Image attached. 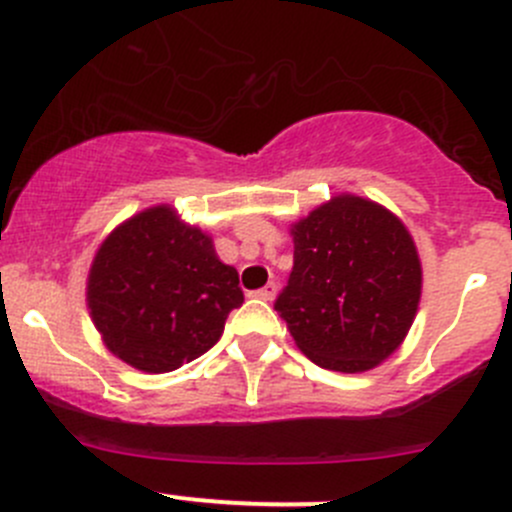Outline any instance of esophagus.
Instances as JSON below:
<instances>
[{"mask_svg":"<svg viewBox=\"0 0 512 512\" xmlns=\"http://www.w3.org/2000/svg\"><path fill=\"white\" fill-rule=\"evenodd\" d=\"M255 294H257V297H260V299H267V302H272V299L277 297V285H275V282H270V285H265L262 289H257Z\"/></svg>","mask_w":512,"mask_h":512,"instance_id":"1","label":"esophagus"}]
</instances>
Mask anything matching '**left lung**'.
I'll return each instance as SVG.
<instances>
[{"label": "left lung", "mask_w": 512, "mask_h": 512, "mask_svg": "<svg viewBox=\"0 0 512 512\" xmlns=\"http://www.w3.org/2000/svg\"><path fill=\"white\" fill-rule=\"evenodd\" d=\"M294 267L275 309L317 366L361 374L404 344L421 302L416 242L399 215L332 195L289 225Z\"/></svg>", "instance_id": "1"}]
</instances>
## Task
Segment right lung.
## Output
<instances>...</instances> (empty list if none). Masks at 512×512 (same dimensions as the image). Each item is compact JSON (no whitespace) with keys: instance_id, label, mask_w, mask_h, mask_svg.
<instances>
[{"instance_id":"add662e5","label":"right lung","mask_w":512,"mask_h":512,"mask_svg":"<svg viewBox=\"0 0 512 512\" xmlns=\"http://www.w3.org/2000/svg\"><path fill=\"white\" fill-rule=\"evenodd\" d=\"M237 285L213 237L160 203L103 237L86 277V307L108 352L165 374L223 337L227 314L242 304Z\"/></svg>"}]
</instances>
